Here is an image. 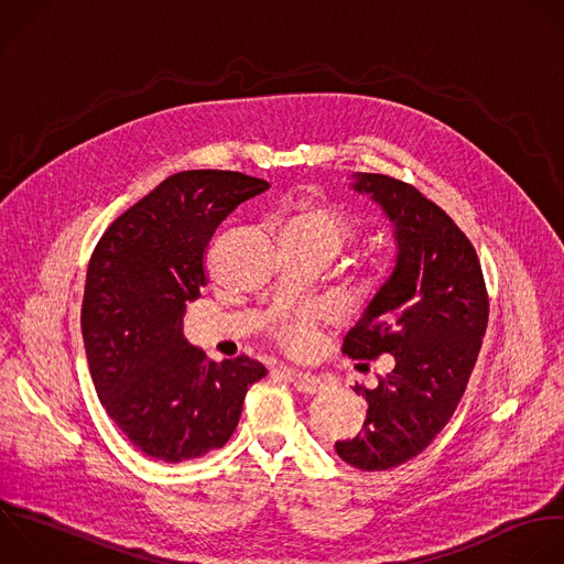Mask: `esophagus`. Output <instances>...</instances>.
Returning a JSON list of instances; mask_svg holds the SVG:
<instances>
[{
  "mask_svg": "<svg viewBox=\"0 0 564 564\" xmlns=\"http://www.w3.org/2000/svg\"><path fill=\"white\" fill-rule=\"evenodd\" d=\"M282 372H286L293 381V386L300 390V392H306V394H315L324 388V379L317 377V375H308V372H300V370H293V368H280Z\"/></svg>",
  "mask_w": 564,
  "mask_h": 564,
  "instance_id": "34e87169",
  "label": "esophagus"
}]
</instances>
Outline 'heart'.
<instances>
[{
  "label": "heart",
  "mask_w": 564,
  "mask_h": 564,
  "mask_svg": "<svg viewBox=\"0 0 564 564\" xmlns=\"http://www.w3.org/2000/svg\"><path fill=\"white\" fill-rule=\"evenodd\" d=\"M284 238L306 240L326 247L333 256L348 242L361 236V225L348 212L326 203H302L291 209L284 223ZM383 280V271L377 269L364 280V291H375ZM319 328V308L302 306L289 313L275 328L278 341L291 352H306Z\"/></svg>",
  "instance_id": "obj_1"
}]
</instances>
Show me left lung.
Masks as SVG:
<instances>
[{"instance_id":"left-lung-1","label":"left lung","mask_w":564,"mask_h":564,"mask_svg":"<svg viewBox=\"0 0 564 564\" xmlns=\"http://www.w3.org/2000/svg\"><path fill=\"white\" fill-rule=\"evenodd\" d=\"M352 187L394 225L397 264L341 352L357 361L392 355L394 368L379 375L375 390H361L364 427L337 441L335 452L352 467L381 471L421 454L452 419L482 344L489 300L469 238L438 205L383 174H355Z\"/></svg>"}]
</instances>
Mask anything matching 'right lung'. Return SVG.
Returning a JSON list of instances; mask_svg holds the SVG:
<instances>
[{"instance_id": "add662e5", "label": "right lung", "mask_w": 564, "mask_h": 564, "mask_svg": "<svg viewBox=\"0 0 564 564\" xmlns=\"http://www.w3.org/2000/svg\"><path fill=\"white\" fill-rule=\"evenodd\" d=\"M269 183L240 172L189 170L165 178L97 242L82 333L97 394L143 454L181 463L223 447L251 383L267 368L240 355L220 364L183 337L185 304L207 284L218 225Z\"/></svg>"}]
</instances>
